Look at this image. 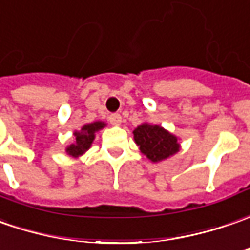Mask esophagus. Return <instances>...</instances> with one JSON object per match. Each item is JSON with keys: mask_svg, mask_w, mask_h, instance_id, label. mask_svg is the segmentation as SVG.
Segmentation results:
<instances>
[{"mask_svg": "<svg viewBox=\"0 0 250 250\" xmlns=\"http://www.w3.org/2000/svg\"><path fill=\"white\" fill-rule=\"evenodd\" d=\"M109 122H110V125H120V123H122V116L119 113H113V115L109 116Z\"/></svg>", "mask_w": 250, "mask_h": 250, "instance_id": "obj_1", "label": "esophagus"}]
</instances>
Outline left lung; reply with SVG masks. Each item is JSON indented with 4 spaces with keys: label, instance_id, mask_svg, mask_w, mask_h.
I'll return each mask as SVG.
<instances>
[{
    "label": "left lung",
    "instance_id": "left-lung-1",
    "mask_svg": "<svg viewBox=\"0 0 250 250\" xmlns=\"http://www.w3.org/2000/svg\"><path fill=\"white\" fill-rule=\"evenodd\" d=\"M133 134L140 151L153 163L167 159L180 151L178 138L158 125L142 123Z\"/></svg>",
    "mask_w": 250,
    "mask_h": 250
}]
</instances>
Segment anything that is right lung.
<instances>
[{
	"label": "right lung",
	"instance_id": "right-lung-1",
	"mask_svg": "<svg viewBox=\"0 0 250 250\" xmlns=\"http://www.w3.org/2000/svg\"><path fill=\"white\" fill-rule=\"evenodd\" d=\"M105 125H106L104 122H94V123H88V125H83L82 130L74 131V142L66 148L67 155H70L73 158L82 156L84 152L90 149L91 144H92L94 138H95V133L99 131V130H102Z\"/></svg>",
	"mask_w": 250,
	"mask_h": 250
}]
</instances>
